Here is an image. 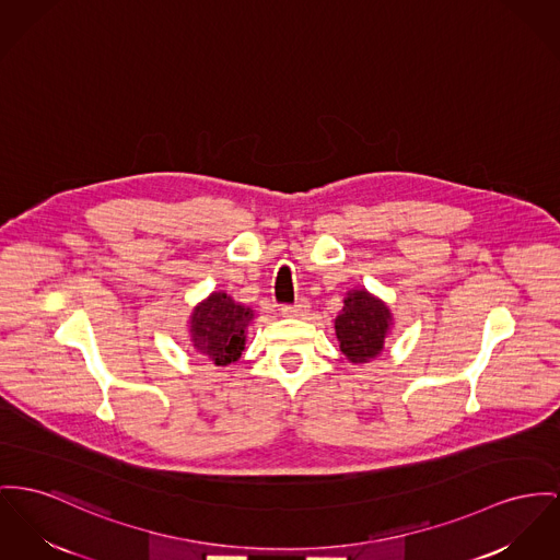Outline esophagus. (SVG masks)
<instances>
[{
    "label": "esophagus",
    "mask_w": 560,
    "mask_h": 560,
    "mask_svg": "<svg viewBox=\"0 0 560 560\" xmlns=\"http://www.w3.org/2000/svg\"><path fill=\"white\" fill-rule=\"evenodd\" d=\"M280 312L284 318H303L310 312V303L307 299H299L295 305H284Z\"/></svg>",
    "instance_id": "34e87169"
}]
</instances>
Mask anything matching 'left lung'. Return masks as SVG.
<instances>
[{
  "label": "left lung",
  "instance_id": "obj_1",
  "mask_svg": "<svg viewBox=\"0 0 560 560\" xmlns=\"http://www.w3.org/2000/svg\"><path fill=\"white\" fill-rule=\"evenodd\" d=\"M393 312L382 299L365 289L348 291L343 307L336 318V336L341 354L354 365L377 359L384 350L386 337L393 334Z\"/></svg>",
  "mask_w": 560,
  "mask_h": 560
}]
</instances>
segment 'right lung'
Instances as JSON below:
<instances>
[{"label": "right lung", "mask_w": 560, "mask_h": 560, "mask_svg": "<svg viewBox=\"0 0 560 560\" xmlns=\"http://www.w3.org/2000/svg\"><path fill=\"white\" fill-rule=\"evenodd\" d=\"M253 320V307L235 301L224 291H214L190 310L188 341L206 361L217 368H226L242 357Z\"/></svg>", "instance_id": "obj_1"}]
</instances>
